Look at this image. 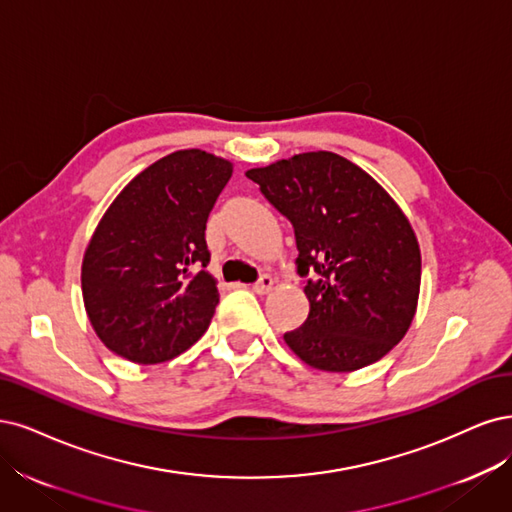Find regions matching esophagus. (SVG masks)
<instances>
[{
  "instance_id": "34e87169",
  "label": "esophagus",
  "mask_w": 512,
  "mask_h": 512,
  "mask_svg": "<svg viewBox=\"0 0 512 512\" xmlns=\"http://www.w3.org/2000/svg\"><path fill=\"white\" fill-rule=\"evenodd\" d=\"M272 287H274V280H272V276H268V274H263L257 283L253 285V291L255 293H259V295H266V293H270L272 291Z\"/></svg>"
}]
</instances>
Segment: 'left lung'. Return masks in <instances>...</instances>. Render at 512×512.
Wrapping results in <instances>:
<instances>
[{
  "mask_svg": "<svg viewBox=\"0 0 512 512\" xmlns=\"http://www.w3.org/2000/svg\"><path fill=\"white\" fill-rule=\"evenodd\" d=\"M291 221L310 304L285 334L304 364L353 372L385 357L415 319L421 251L410 221L376 180L329 151L246 172Z\"/></svg>",
  "mask_w": 512,
  "mask_h": 512,
  "instance_id": "obj_1",
  "label": "left lung"
}]
</instances>
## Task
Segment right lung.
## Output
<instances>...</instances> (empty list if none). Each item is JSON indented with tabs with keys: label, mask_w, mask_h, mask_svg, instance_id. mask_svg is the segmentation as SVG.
Returning <instances> with one entry per match:
<instances>
[{
	"label": "right lung",
	"mask_w": 512,
	"mask_h": 512,
	"mask_svg": "<svg viewBox=\"0 0 512 512\" xmlns=\"http://www.w3.org/2000/svg\"><path fill=\"white\" fill-rule=\"evenodd\" d=\"M234 163L200 148L142 170L114 197L82 257V300L112 353L161 364L204 336L219 289L206 221Z\"/></svg>",
	"instance_id": "right-lung-1"
}]
</instances>
